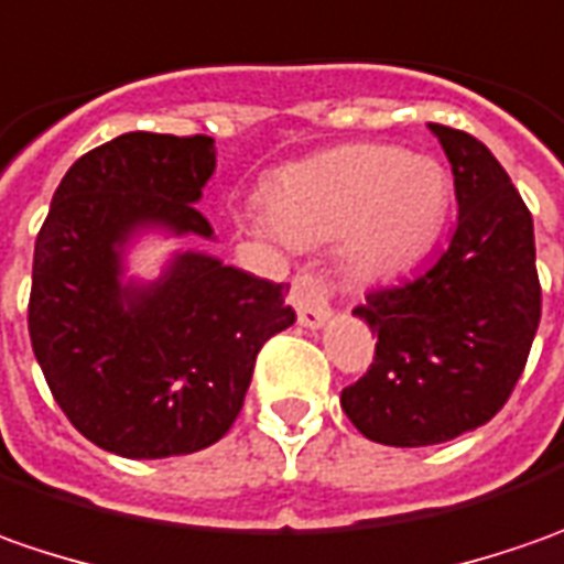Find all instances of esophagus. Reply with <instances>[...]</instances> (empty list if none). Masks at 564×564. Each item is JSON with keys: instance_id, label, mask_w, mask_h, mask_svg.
Segmentation results:
<instances>
[{"instance_id": "obj_1", "label": "esophagus", "mask_w": 564, "mask_h": 564, "mask_svg": "<svg viewBox=\"0 0 564 564\" xmlns=\"http://www.w3.org/2000/svg\"><path fill=\"white\" fill-rule=\"evenodd\" d=\"M293 305H296L300 324L308 330H318L330 321V296H327V286L318 278L302 274L293 281Z\"/></svg>"}]
</instances>
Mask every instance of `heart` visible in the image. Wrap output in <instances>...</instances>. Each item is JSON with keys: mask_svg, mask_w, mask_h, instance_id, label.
Returning a JSON list of instances; mask_svg holds the SVG:
<instances>
[{"mask_svg": "<svg viewBox=\"0 0 564 564\" xmlns=\"http://www.w3.org/2000/svg\"><path fill=\"white\" fill-rule=\"evenodd\" d=\"M453 203L440 159L387 143L327 149L264 186L268 221L286 243L334 240L343 271L387 281L431 252Z\"/></svg>", "mask_w": 564, "mask_h": 564, "instance_id": "b5f03b06", "label": "heart"}]
</instances>
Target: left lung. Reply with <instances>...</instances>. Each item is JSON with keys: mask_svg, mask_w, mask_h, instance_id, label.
I'll list each match as a JSON object with an SVG mask.
<instances>
[{"mask_svg": "<svg viewBox=\"0 0 564 564\" xmlns=\"http://www.w3.org/2000/svg\"><path fill=\"white\" fill-rule=\"evenodd\" d=\"M456 174L449 249L415 281L365 296L375 365L346 387L343 412L383 446H434L506 405L540 324L534 221L494 152L427 124Z\"/></svg>", "mask_w": 564, "mask_h": 564, "instance_id": "8db88e82", "label": "left lung"}]
</instances>
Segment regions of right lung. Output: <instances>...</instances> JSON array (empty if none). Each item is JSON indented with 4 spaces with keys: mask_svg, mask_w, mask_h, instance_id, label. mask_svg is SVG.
<instances>
[{
    "mask_svg": "<svg viewBox=\"0 0 564 564\" xmlns=\"http://www.w3.org/2000/svg\"><path fill=\"white\" fill-rule=\"evenodd\" d=\"M212 174V137L121 133L68 167L36 237L33 356L70 424L115 456L218 443L259 349L296 321L290 286L203 249H174L155 281L130 271L147 237L215 240L196 212Z\"/></svg>",
    "mask_w": 564,
    "mask_h": 564,
    "instance_id": "obj_1",
    "label": "right lung"
}]
</instances>
